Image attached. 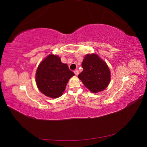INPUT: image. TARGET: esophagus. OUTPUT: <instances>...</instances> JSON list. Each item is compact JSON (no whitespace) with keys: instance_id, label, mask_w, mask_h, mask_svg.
Returning <instances> with one entry per match:
<instances>
[{"instance_id":"esophagus-1","label":"esophagus","mask_w":147,"mask_h":147,"mask_svg":"<svg viewBox=\"0 0 147 147\" xmlns=\"http://www.w3.org/2000/svg\"><path fill=\"white\" fill-rule=\"evenodd\" d=\"M74 74L76 75H78L79 74V70L78 69H76L74 70Z\"/></svg>"}]
</instances>
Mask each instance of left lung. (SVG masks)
<instances>
[{
	"label": "left lung",
	"instance_id": "8db88e82",
	"mask_svg": "<svg viewBox=\"0 0 147 147\" xmlns=\"http://www.w3.org/2000/svg\"><path fill=\"white\" fill-rule=\"evenodd\" d=\"M82 66L83 69L78 77L89 90L97 92L104 90L110 80V72L105 62L96 54L84 56Z\"/></svg>",
	"mask_w": 147,
	"mask_h": 147
}]
</instances>
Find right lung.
Returning a JSON list of instances; mask_svg holds the SVG:
<instances>
[{
  "label": "right lung",
  "instance_id": "obj_1",
  "mask_svg": "<svg viewBox=\"0 0 147 147\" xmlns=\"http://www.w3.org/2000/svg\"><path fill=\"white\" fill-rule=\"evenodd\" d=\"M74 75L67 65L61 63L58 56L50 55L38 65L35 79L43 94L56 98L63 94L69 80Z\"/></svg>",
  "mask_w": 147,
  "mask_h": 147
}]
</instances>
